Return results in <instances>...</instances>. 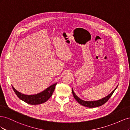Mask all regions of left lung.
I'll return each mask as SVG.
<instances>
[{"instance_id": "8db88e82", "label": "left lung", "mask_w": 130, "mask_h": 130, "mask_svg": "<svg viewBox=\"0 0 130 130\" xmlns=\"http://www.w3.org/2000/svg\"><path fill=\"white\" fill-rule=\"evenodd\" d=\"M117 87L115 89V90H113L111 93H110L109 95H108L107 96L103 98L102 99L97 100V101H84L83 100H81V99H80V98H78L75 94L73 89H72V93H73V96H74L75 99V100L80 105L84 106H85V107H89V108H94V107H99V106H100L101 105H104V104H105L106 102H107L109 100V99L111 98V96L112 95V94H113L114 92L115 91V90L117 89Z\"/></svg>"}]
</instances>
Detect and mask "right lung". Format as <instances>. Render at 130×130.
Wrapping results in <instances>:
<instances>
[{"instance_id":"obj_1","label":"right lung","mask_w":130,"mask_h":130,"mask_svg":"<svg viewBox=\"0 0 130 130\" xmlns=\"http://www.w3.org/2000/svg\"><path fill=\"white\" fill-rule=\"evenodd\" d=\"M56 84L57 83L50 86L44 91L40 93L35 94V95H25V94L19 92L14 89L13 86H12V87L15 94L21 100L30 105H39L45 103L52 96Z\"/></svg>"}]
</instances>
